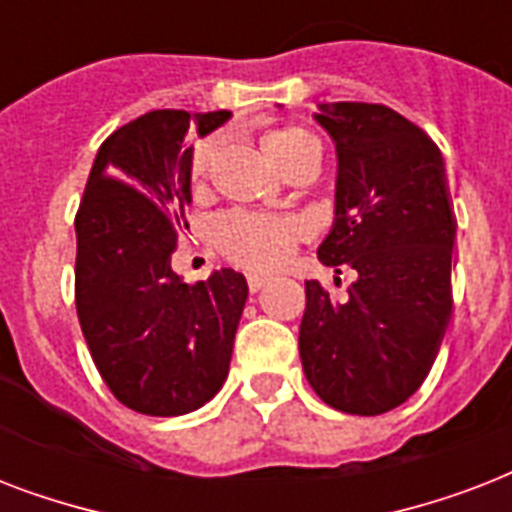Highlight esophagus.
Listing matches in <instances>:
<instances>
[{
    "mask_svg": "<svg viewBox=\"0 0 512 512\" xmlns=\"http://www.w3.org/2000/svg\"><path fill=\"white\" fill-rule=\"evenodd\" d=\"M265 284H268V276H263V273H249V276H247L249 292H260Z\"/></svg>",
    "mask_w": 512,
    "mask_h": 512,
    "instance_id": "1",
    "label": "esophagus"
}]
</instances>
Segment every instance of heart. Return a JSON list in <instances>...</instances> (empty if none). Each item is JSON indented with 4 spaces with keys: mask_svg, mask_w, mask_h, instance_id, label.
Returning a JSON list of instances; mask_svg holds the SVG:
<instances>
[{
    "mask_svg": "<svg viewBox=\"0 0 512 512\" xmlns=\"http://www.w3.org/2000/svg\"><path fill=\"white\" fill-rule=\"evenodd\" d=\"M217 148H220V138L215 135L193 143L191 162H188V183L193 193L207 191ZM263 148L284 175L297 164L319 162L321 156L319 140L297 124H284V127L265 132ZM212 236H215L217 249L231 263L247 271H273L287 263L297 244L308 236V225L300 217L257 215V212L236 209V212L217 217Z\"/></svg>",
    "mask_w": 512,
    "mask_h": 512,
    "instance_id": "b5f03b06",
    "label": "heart"
}]
</instances>
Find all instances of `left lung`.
<instances>
[{"instance_id": "obj_1", "label": "left lung", "mask_w": 512, "mask_h": 512, "mask_svg": "<svg viewBox=\"0 0 512 512\" xmlns=\"http://www.w3.org/2000/svg\"><path fill=\"white\" fill-rule=\"evenodd\" d=\"M319 108L337 148L335 228L319 260L356 281L342 297L305 281L300 358L324 404L372 417L417 393L436 361L457 217L441 151L417 124L380 103Z\"/></svg>"}]
</instances>
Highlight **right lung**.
Listing matches in <instances>:
<instances>
[{"label":"right lung","instance_id":"add662e5","mask_svg":"<svg viewBox=\"0 0 512 512\" xmlns=\"http://www.w3.org/2000/svg\"><path fill=\"white\" fill-rule=\"evenodd\" d=\"M228 111L196 116L199 135ZM188 111L162 108L100 146L76 212V316L116 401L151 417L199 409L223 388L247 281L231 268L185 284L172 271L191 201Z\"/></svg>","mask_w":512,"mask_h":512}]
</instances>
